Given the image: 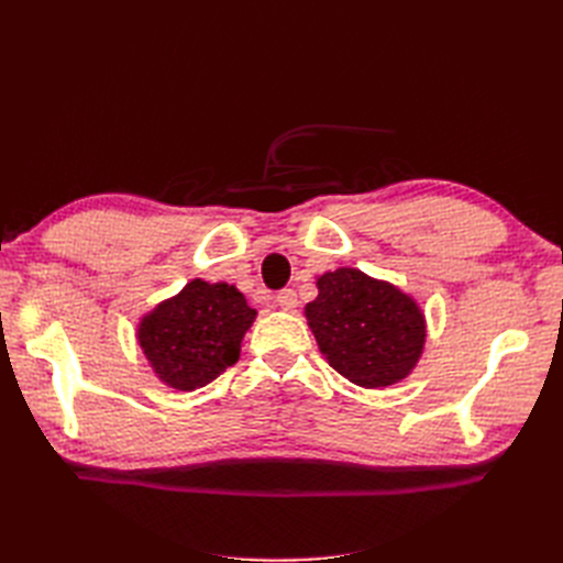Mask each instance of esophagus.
<instances>
[{
	"mask_svg": "<svg viewBox=\"0 0 563 563\" xmlns=\"http://www.w3.org/2000/svg\"><path fill=\"white\" fill-rule=\"evenodd\" d=\"M277 305L282 310H296L298 308V296L294 288H282L277 294Z\"/></svg>",
	"mask_w": 563,
	"mask_h": 563,
	"instance_id": "esophagus-1",
	"label": "esophagus"
}]
</instances>
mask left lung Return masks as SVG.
<instances>
[{
    "label": "left lung",
    "instance_id": "8db88e82",
    "mask_svg": "<svg viewBox=\"0 0 563 563\" xmlns=\"http://www.w3.org/2000/svg\"><path fill=\"white\" fill-rule=\"evenodd\" d=\"M317 288L305 317L340 376L387 387L411 373L424 345V319L411 298L352 267L327 272Z\"/></svg>",
    "mask_w": 563,
    "mask_h": 563
}]
</instances>
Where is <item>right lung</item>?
Listing matches in <instances>:
<instances>
[{"label":"right lung","mask_w":563,"mask_h":563,"mask_svg":"<svg viewBox=\"0 0 563 563\" xmlns=\"http://www.w3.org/2000/svg\"><path fill=\"white\" fill-rule=\"evenodd\" d=\"M253 319L234 286L195 279L141 321L139 340L166 385L192 391L236 364Z\"/></svg>","instance_id":"obj_1"}]
</instances>
